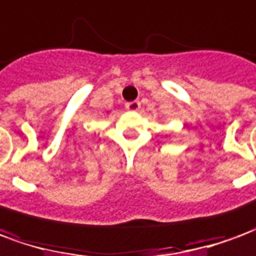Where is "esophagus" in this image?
<instances>
[{"label":"esophagus","instance_id":"esophagus-1","mask_svg":"<svg viewBox=\"0 0 256 256\" xmlns=\"http://www.w3.org/2000/svg\"><path fill=\"white\" fill-rule=\"evenodd\" d=\"M126 108H128V111L137 112L140 108H141V102H140V101H132V102H128V104H126Z\"/></svg>","mask_w":256,"mask_h":256}]
</instances>
